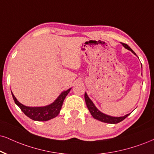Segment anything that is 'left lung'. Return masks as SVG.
<instances>
[{
    "instance_id": "8db88e82",
    "label": "left lung",
    "mask_w": 154,
    "mask_h": 154,
    "mask_svg": "<svg viewBox=\"0 0 154 154\" xmlns=\"http://www.w3.org/2000/svg\"><path fill=\"white\" fill-rule=\"evenodd\" d=\"M123 45V46L125 48L128 49V51H131V52L134 54V55H136L134 51L132 50L131 48H130L127 44H125V43H121ZM85 100H86V103L87 107H88V109L90 111L91 114L93 117L95 119H97V120L101 121V122H104V123H118L121 121H122L123 120H124L128 116L130 115V113L128 114H126L123 116H120V117H115V116H109L107 114H105V113H102L101 111H100L96 107V106L94 105V103H93V101L90 99V98L88 97V95H87L86 93H85Z\"/></svg>"
}]
</instances>
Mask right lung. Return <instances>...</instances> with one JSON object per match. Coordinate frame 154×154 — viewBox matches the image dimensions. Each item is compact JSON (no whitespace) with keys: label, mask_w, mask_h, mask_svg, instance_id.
I'll return each instance as SVG.
<instances>
[{"label":"right lung","mask_w":154,"mask_h":154,"mask_svg":"<svg viewBox=\"0 0 154 154\" xmlns=\"http://www.w3.org/2000/svg\"><path fill=\"white\" fill-rule=\"evenodd\" d=\"M71 89V88L63 91L52 103L48 106H41V107H31V106H25L17 100L12 91H11V94H12L15 103L21 109L25 115L33 121H46L54 119L59 114L63 100L68 93L70 92Z\"/></svg>","instance_id":"obj_1"}]
</instances>
